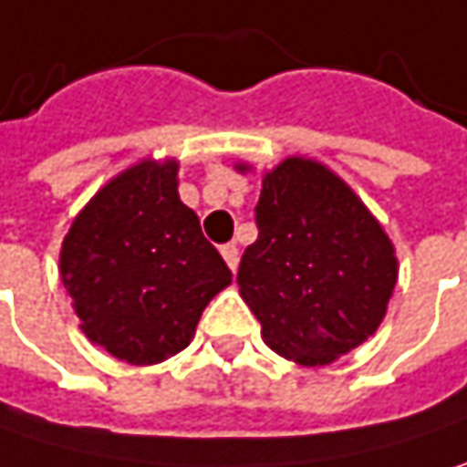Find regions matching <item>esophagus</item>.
Here are the masks:
<instances>
[{
	"mask_svg": "<svg viewBox=\"0 0 467 467\" xmlns=\"http://www.w3.org/2000/svg\"><path fill=\"white\" fill-rule=\"evenodd\" d=\"M222 256H224V262H227V267L230 270H237V262H240V251H237V245L230 243V245H222Z\"/></svg>",
	"mask_w": 467,
	"mask_h": 467,
	"instance_id": "34e87169",
	"label": "esophagus"
}]
</instances>
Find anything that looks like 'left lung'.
<instances>
[{
	"label": "left lung",
	"mask_w": 467,
	"mask_h": 467,
	"mask_svg": "<svg viewBox=\"0 0 467 467\" xmlns=\"http://www.w3.org/2000/svg\"><path fill=\"white\" fill-rule=\"evenodd\" d=\"M254 213L259 237L240 259L237 285L265 345L299 366L363 345L388 313L399 259L350 184L318 160L285 157L262 176Z\"/></svg>",
	"instance_id": "left-lung-1"
}]
</instances>
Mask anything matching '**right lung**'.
I'll use <instances>...</instances> for the list:
<instances>
[{"label":"right lung","instance_id":"add662e5","mask_svg":"<svg viewBox=\"0 0 467 467\" xmlns=\"http://www.w3.org/2000/svg\"><path fill=\"white\" fill-rule=\"evenodd\" d=\"M61 280L93 345L151 366L190 345L233 273L179 197V160L147 157L74 216L61 243Z\"/></svg>","mask_w":467,"mask_h":467}]
</instances>
